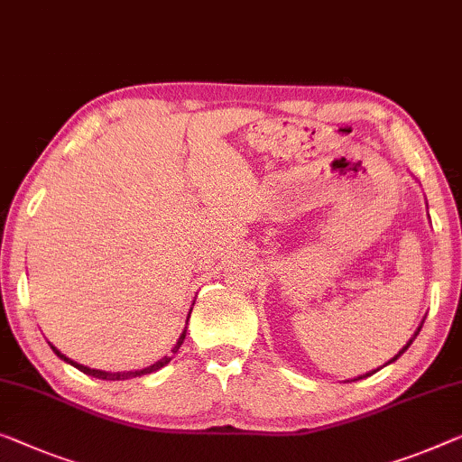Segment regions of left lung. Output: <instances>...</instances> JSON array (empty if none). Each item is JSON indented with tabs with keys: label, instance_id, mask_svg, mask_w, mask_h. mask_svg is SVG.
Listing matches in <instances>:
<instances>
[{
	"label": "left lung",
	"instance_id": "8db88e82",
	"mask_svg": "<svg viewBox=\"0 0 462 462\" xmlns=\"http://www.w3.org/2000/svg\"><path fill=\"white\" fill-rule=\"evenodd\" d=\"M421 326H423V323H421ZM419 329H421V328H419ZM419 329H417V332H415V336H412V338H411V340H409V342H407V346H404V348H402V350H401V353H398V355H396V356H394V359H392V361H396V359H398V356H401V355H402V353H404V350H407V348H409V346H411V344H412V340H415V338H417V334H419ZM392 361H388V363H392ZM388 363H385V365H388ZM367 375H371V374H367ZM363 377H365V375H363ZM363 377H359V380H363Z\"/></svg>",
	"mask_w": 462,
	"mask_h": 462
}]
</instances>
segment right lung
I'll list each match as a JSON object with an SVG mask.
<instances>
[{"label": "right lung", "mask_w": 462, "mask_h": 462, "mask_svg": "<svg viewBox=\"0 0 462 462\" xmlns=\"http://www.w3.org/2000/svg\"><path fill=\"white\" fill-rule=\"evenodd\" d=\"M184 336H187V329H184L182 332V336L180 338H178V342H176V346H174V350H171V353H178V348H180V344L184 342ZM53 348V353L60 356V359H64L66 363H70V365H74V367L77 369H80L82 374H87V375H93V377H99V380H130V377H139V375H147V374H153V371H157V369H162L165 363H168L170 359H162V361H157V363H153V365H149V367H144V369H141V371H128V374H107V371H97V369H88V367H85V365H79V363H74V361H70V359H66L64 355L60 353L58 348L55 346H51Z\"/></svg>", "instance_id": "add662e5"}]
</instances>
